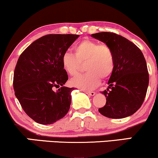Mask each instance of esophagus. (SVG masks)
<instances>
[{"label":"esophagus","instance_id":"obj_1","mask_svg":"<svg viewBox=\"0 0 158 158\" xmlns=\"http://www.w3.org/2000/svg\"><path fill=\"white\" fill-rule=\"evenodd\" d=\"M84 92L86 94H88V95L91 96V97H93V96H94L96 94L95 92H94V91H84Z\"/></svg>","mask_w":158,"mask_h":158}]
</instances>
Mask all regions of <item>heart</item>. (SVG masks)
I'll return each mask as SVG.
<instances>
[{"instance_id": "b5f03b06", "label": "heart", "mask_w": 158, "mask_h": 158, "mask_svg": "<svg viewBox=\"0 0 158 158\" xmlns=\"http://www.w3.org/2000/svg\"><path fill=\"white\" fill-rule=\"evenodd\" d=\"M87 73L73 78L71 85L82 90L96 88L103 80L108 79L114 70L115 59L112 50L106 44L84 39L74 47V55L65 52L61 59L63 68L70 76L77 75L81 63H85Z\"/></svg>"}]
</instances>
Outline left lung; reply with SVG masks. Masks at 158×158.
Segmentation results:
<instances>
[{
    "label": "left lung",
    "mask_w": 158,
    "mask_h": 158,
    "mask_svg": "<svg viewBox=\"0 0 158 158\" xmlns=\"http://www.w3.org/2000/svg\"><path fill=\"white\" fill-rule=\"evenodd\" d=\"M91 37L110 47L115 59L108 88L102 92L106 103L99 112L112 119L129 117L140 108L147 92L149 78L144 56L134 43L113 32H98Z\"/></svg>",
    "instance_id": "1"
}]
</instances>
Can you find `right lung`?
Instances as JSON below:
<instances>
[{
    "label": "right lung",
    "instance_id": "1",
    "mask_svg": "<svg viewBox=\"0 0 158 158\" xmlns=\"http://www.w3.org/2000/svg\"><path fill=\"white\" fill-rule=\"evenodd\" d=\"M79 36H43L27 48L17 61L13 78L15 95L25 113L39 124H52L70 109L74 88L64 86L68 76L61 59ZM55 87L59 88L56 92Z\"/></svg>",
    "mask_w": 158,
    "mask_h": 158
}]
</instances>
